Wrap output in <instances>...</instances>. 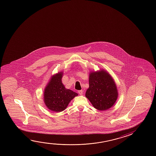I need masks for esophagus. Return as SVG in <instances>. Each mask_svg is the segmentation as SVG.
Returning <instances> with one entry per match:
<instances>
[{"label": "esophagus", "mask_w": 156, "mask_h": 156, "mask_svg": "<svg viewBox=\"0 0 156 156\" xmlns=\"http://www.w3.org/2000/svg\"><path fill=\"white\" fill-rule=\"evenodd\" d=\"M78 94H80V95H82L83 94V90H79V91H78Z\"/></svg>", "instance_id": "obj_1"}]
</instances>
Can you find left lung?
I'll return each mask as SVG.
<instances>
[{"mask_svg":"<svg viewBox=\"0 0 156 156\" xmlns=\"http://www.w3.org/2000/svg\"><path fill=\"white\" fill-rule=\"evenodd\" d=\"M118 95L115 83L108 73L101 70L90 74L89 88L85 96L94 108L101 111L108 110L115 103Z\"/></svg>","mask_w":156,"mask_h":156,"instance_id":"8db88e82","label":"left lung"}]
</instances>
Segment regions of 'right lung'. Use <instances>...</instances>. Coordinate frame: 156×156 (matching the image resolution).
Masks as SVG:
<instances>
[{
	"mask_svg": "<svg viewBox=\"0 0 156 156\" xmlns=\"http://www.w3.org/2000/svg\"><path fill=\"white\" fill-rule=\"evenodd\" d=\"M62 73L53 76L46 87L44 100L50 110L61 112L67 108L70 101L78 94L69 89H66L62 82Z\"/></svg>",
	"mask_w": 156,
	"mask_h": 156,
	"instance_id": "right-lung-1",
	"label": "right lung"
}]
</instances>
